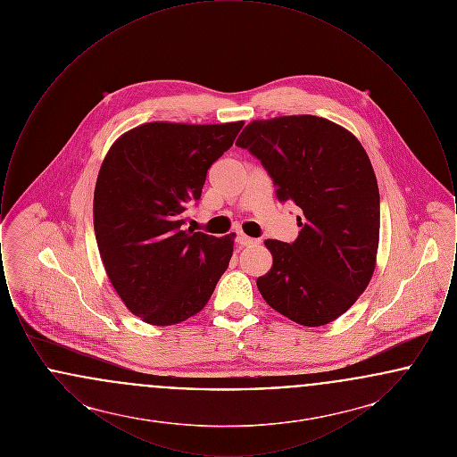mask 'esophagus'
<instances>
[{"label":"esophagus","mask_w":457,"mask_h":457,"mask_svg":"<svg viewBox=\"0 0 457 457\" xmlns=\"http://www.w3.org/2000/svg\"><path fill=\"white\" fill-rule=\"evenodd\" d=\"M237 241H238V245H241V246H252V245L259 243V239L250 238V237H246L243 233H239L238 237H237Z\"/></svg>","instance_id":"obj_1"}]
</instances>
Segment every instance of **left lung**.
I'll list each match as a JSON object with an SVG mask.
<instances>
[{
  "instance_id": "1",
  "label": "left lung",
  "mask_w": 457,
  "mask_h": 457,
  "mask_svg": "<svg viewBox=\"0 0 457 457\" xmlns=\"http://www.w3.org/2000/svg\"><path fill=\"white\" fill-rule=\"evenodd\" d=\"M272 178L279 202L302 209L293 243L267 239L270 270L257 279L263 300L302 326L341 317L369 286L380 229V196L358 138L326 118L257 120L237 140Z\"/></svg>"
}]
</instances>
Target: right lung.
<instances>
[{
    "label": "right lung",
    "mask_w": 457,
    "mask_h": 457,
    "mask_svg": "<svg viewBox=\"0 0 457 457\" xmlns=\"http://www.w3.org/2000/svg\"><path fill=\"white\" fill-rule=\"evenodd\" d=\"M243 121H154L109 149L94 190V231L112 287L133 315L174 326L198 313L233 255L235 235L185 231V211L202 195L207 170Z\"/></svg>",
    "instance_id": "1"
}]
</instances>
